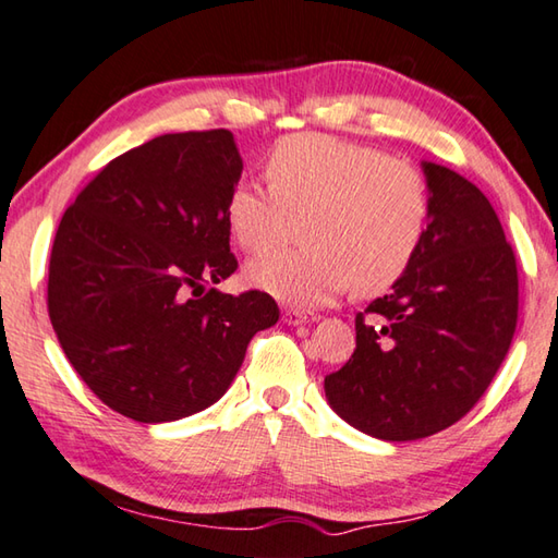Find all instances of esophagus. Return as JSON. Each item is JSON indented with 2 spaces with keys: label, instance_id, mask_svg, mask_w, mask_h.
Returning <instances> with one entry per match:
<instances>
[{
  "label": "esophagus",
  "instance_id": "1",
  "mask_svg": "<svg viewBox=\"0 0 558 558\" xmlns=\"http://www.w3.org/2000/svg\"><path fill=\"white\" fill-rule=\"evenodd\" d=\"M284 320L291 326H299V324H308V320H316V314H311V311H301V308H284Z\"/></svg>",
  "mask_w": 558,
  "mask_h": 558
}]
</instances>
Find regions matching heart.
<instances>
[{
  "instance_id": "1",
  "label": "heart",
  "mask_w": 558,
  "mask_h": 558,
  "mask_svg": "<svg viewBox=\"0 0 558 558\" xmlns=\"http://www.w3.org/2000/svg\"><path fill=\"white\" fill-rule=\"evenodd\" d=\"M269 189L240 181L225 205L234 242L262 254L301 220L304 247L252 262L247 281L296 306L328 304L355 287L373 296L414 262L432 215L424 175L373 146L291 134L264 161Z\"/></svg>"
}]
</instances>
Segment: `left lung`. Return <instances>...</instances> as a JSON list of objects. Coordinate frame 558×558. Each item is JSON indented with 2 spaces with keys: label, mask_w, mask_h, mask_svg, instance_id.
Masks as SVG:
<instances>
[{
  "label": "left lung",
  "mask_w": 558,
  "mask_h": 558,
  "mask_svg": "<svg viewBox=\"0 0 558 558\" xmlns=\"http://www.w3.org/2000/svg\"><path fill=\"white\" fill-rule=\"evenodd\" d=\"M432 215L414 262L355 316V350L326 377L330 407L383 441L453 426L510 350L520 279L512 244L477 185L424 163Z\"/></svg>",
  "instance_id": "left-lung-1"
}]
</instances>
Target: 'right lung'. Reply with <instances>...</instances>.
<instances>
[{"label":"right lung","mask_w":558,"mask_h":558,"mask_svg":"<svg viewBox=\"0 0 558 558\" xmlns=\"http://www.w3.org/2000/svg\"><path fill=\"white\" fill-rule=\"evenodd\" d=\"M232 132L163 134L112 159L68 205L48 264V316L102 404L142 424L191 416L228 392L264 291L222 294L238 269L225 205L240 181Z\"/></svg>","instance_id":"add662e5"}]
</instances>
